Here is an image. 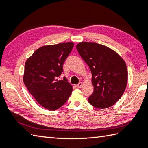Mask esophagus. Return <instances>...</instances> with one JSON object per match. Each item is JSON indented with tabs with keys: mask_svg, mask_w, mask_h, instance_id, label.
<instances>
[{
	"mask_svg": "<svg viewBox=\"0 0 148 148\" xmlns=\"http://www.w3.org/2000/svg\"><path fill=\"white\" fill-rule=\"evenodd\" d=\"M82 86V82H79L77 85H76V87L77 88H81Z\"/></svg>",
	"mask_w": 148,
	"mask_h": 148,
	"instance_id": "34e87169",
	"label": "esophagus"
}]
</instances>
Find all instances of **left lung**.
I'll return each instance as SVG.
<instances>
[{
    "mask_svg": "<svg viewBox=\"0 0 148 148\" xmlns=\"http://www.w3.org/2000/svg\"><path fill=\"white\" fill-rule=\"evenodd\" d=\"M77 49L90 67L93 94L88 101L97 108L112 106L126 90L127 70L124 60L108 47L97 43L80 42Z\"/></svg>",
    "mask_w": 148,
    "mask_h": 148,
    "instance_id": "1",
    "label": "left lung"
}]
</instances>
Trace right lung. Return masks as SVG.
Returning <instances> with one entry per match:
<instances>
[{"label": "right lung", "mask_w": 148, "mask_h": 148, "mask_svg": "<svg viewBox=\"0 0 148 148\" xmlns=\"http://www.w3.org/2000/svg\"><path fill=\"white\" fill-rule=\"evenodd\" d=\"M74 44L60 43L37 49L26 60L24 82L29 93L42 106L55 111L66 103L72 86L65 77L58 80L63 64Z\"/></svg>", "instance_id": "obj_1"}]
</instances>
